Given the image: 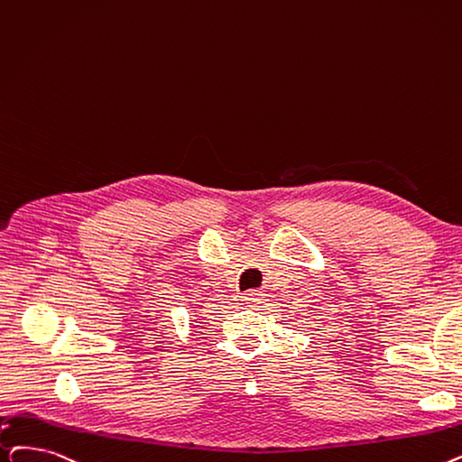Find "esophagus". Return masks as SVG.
<instances>
[{
	"label": "esophagus",
	"mask_w": 462,
	"mask_h": 462,
	"mask_svg": "<svg viewBox=\"0 0 462 462\" xmlns=\"http://www.w3.org/2000/svg\"><path fill=\"white\" fill-rule=\"evenodd\" d=\"M245 304L247 306H251V308H258L260 304H263V294L260 292H256V291H249L247 294H245Z\"/></svg>",
	"instance_id": "esophagus-1"
}]
</instances>
